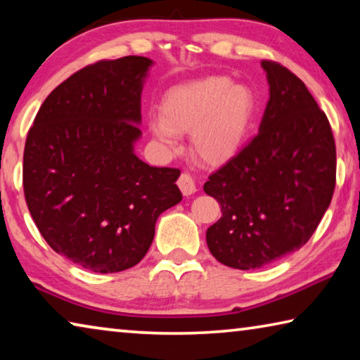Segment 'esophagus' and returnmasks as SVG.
Listing matches in <instances>:
<instances>
[{
	"instance_id": "1",
	"label": "esophagus",
	"mask_w": 360,
	"mask_h": 360,
	"mask_svg": "<svg viewBox=\"0 0 360 360\" xmlns=\"http://www.w3.org/2000/svg\"><path fill=\"white\" fill-rule=\"evenodd\" d=\"M176 185H179L180 191L184 193V196H191L193 193L196 191V184H195V180H193V176L190 174H181L179 176V181H176Z\"/></svg>"
}]
</instances>
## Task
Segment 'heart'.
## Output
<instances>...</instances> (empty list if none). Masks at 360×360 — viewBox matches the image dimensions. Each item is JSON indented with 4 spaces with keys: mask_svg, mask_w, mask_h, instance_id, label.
<instances>
[{
    "mask_svg": "<svg viewBox=\"0 0 360 360\" xmlns=\"http://www.w3.org/2000/svg\"><path fill=\"white\" fill-rule=\"evenodd\" d=\"M251 86L230 77L211 75L170 90L161 103V117L149 120V131L174 149L179 134H190L191 151L207 165L231 161L250 136L257 117Z\"/></svg>",
    "mask_w": 360,
    "mask_h": 360,
    "instance_id": "b5f03b06",
    "label": "heart"
}]
</instances>
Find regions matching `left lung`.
Wrapping results in <instances>:
<instances>
[{
    "instance_id": "obj_1",
    "label": "left lung",
    "mask_w": 360,
    "mask_h": 360,
    "mask_svg": "<svg viewBox=\"0 0 360 360\" xmlns=\"http://www.w3.org/2000/svg\"><path fill=\"white\" fill-rule=\"evenodd\" d=\"M269 103L259 134L204 184L222 217L206 241L219 262L261 269L302 248L327 211L336 181V148L323 110L302 80L262 60Z\"/></svg>"
}]
</instances>
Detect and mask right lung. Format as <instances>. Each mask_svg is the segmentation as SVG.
Returning <instances> with one entry per match:
<instances>
[{
  "label": "right lung",
  "mask_w": 360,
  "mask_h": 360,
  "mask_svg": "<svg viewBox=\"0 0 360 360\" xmlns=\"http://www.w3.org/2000/svg\"><path fill=\"white\" fill-rule=\"evenodd\" d=\"M153 60L86 65L49 93L24 149L25 201L54 251L99 274L145 257L156 220L181 201L179 169L135 154L141 91Z\"/></svg>",
  "instance_id": "right-lung-1"
}]
</instances>
